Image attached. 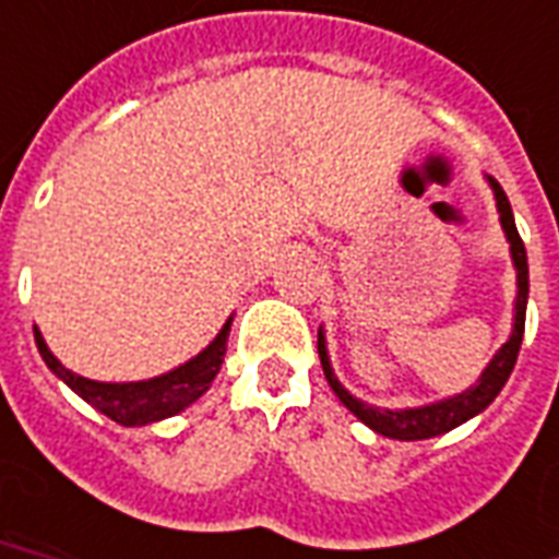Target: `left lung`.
<instances>
[{"instance_id": "1", "label": "left lung", "mask_w": 559, "mask_h": 559, "mask_svg": "<svg viewBox=\"0 0 559 559\" xmlns=\"http://www.w3.org/2000/svg\"><path fill=\"white\" fill-rule=\"evenodd\" d=\"M489 185L496 190V204L498 213H501V228H504L507 240H510V251H513V263H516V278H519V296H516V322H513V334L507 340L501 352L492 357V364L484 369L480 381L466 390V393L454 395V399H445V402L425 404V407H411V411H381V407H369V404L357 402L355 395L343 390V383L334 378V369L328 364L325 352V336L319 331V360H322V369H325V378L331 383V390L336 393V399L346 404L348 411L355 413L357 419L369 425L372 431L390 437V440H431V437H440V433L457 428L472 416H478L480 411H487L489 404L496 402V395L501 393V386L507 383L513 366H516L519 348H522V336H525V308H527V254L525 242L519 237L516 223H513V211H510V202H507L504 190L498 185L496 178H489Z\"/></svg>"}]
</instances>
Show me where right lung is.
I'll return each instance as SVG.
<instances>
[{
    "label": "right lung",
    "instance_id": "right-lung-1",
    "mask_svg": "<svg viewBox=\"0 0 559 559\" xmlns=\"http://www.w3.org/2000/svg\"><path fill=\"white\" fill-rule=\"evenodd\" d=\"M228 331H231V319L225 322V328L216 334V340H213L211 346L204 348L199 357H193L190 364L178 366L173 372L160 374V378H152V381L134 383H102L70 372V369L58 364V357L46 348L37 328H34V343H37V352H40V357L46 360V366H49L67 386H72L84 402L93 404L96 411L105 413V416L117 421V425L134 428V425H148V421L176 416V413L190 407L195 399H202V395L211 390L213 378H216L219 366H223L225 346H228Z\"/></svg>",
    "mask_w": 559,
    "mask_h": 559
}]
</instances>
